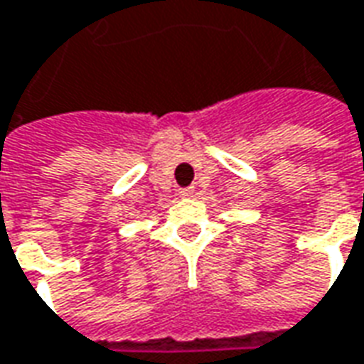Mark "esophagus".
<instances>
[{"label":"esophagus","mask_w":364,"mask_h":364,"mask_svg":"<svg viewBox=\"0 0 364 364\" xmlns=\"http://www.w3.org/2000/svg\"><path fill=\"white\" fill-rule=\"evenodd\" d=\"M195 195V187H185V189H179V197H193Z\"/></svg>","instance_id":"esophagus-1"}]
</instances>
